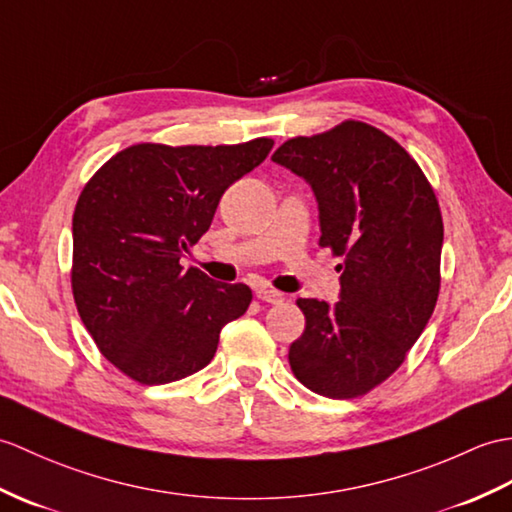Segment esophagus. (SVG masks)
<instances>
[{"label": "esophagus", "mask_w": 512, "mask_h": 512, "mask_svg": "<svg viewBox=\"0 0 512 512\" xmlns=\"http://www.w3.org/2000/svg\"><path fill=\"white\" fill-rule=\"evenodd\" d=\"M255 294H257L259 301H266V303H272V305H279L285 299V296L279 290L270 288V285H259V288L255 290Z\"/></svg>", "instance_id": "esophagus-1"}]
</instances>
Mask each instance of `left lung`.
I'll return each instance as SVG.
<instances>
[{
    "label": "left lung",
    "instance_id": "1",
    "mask_svg": "<svg viewBox=\"0 0 512 512\" xmlns=\"http://www.w3.org/2000/svg\"><path fill=\"white\" fill-rule=\"evenodd\" d=\"M272 161L312 185L318 244L344 257L336 305L296 301L305 331L288 353L292 373L329 399L366 395L403 364L436 307L443 218L434 189L395 139L355 120L288 139Z\"/></svg>",
    "mask_w": 512,
    "mask_h": 512
}]
</instances>
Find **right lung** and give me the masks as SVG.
<instances>
[{
    "label": "right lung",
    "mask_w": 512,
    "mask_h": 512,
    "mask_svg": "<svg viewBox=\"0 0 512 512\" xmlns=\"http://www.w3.org/2000/svg\"><path fill=\"white\" fill-rule=\"evenodd\" d=\"M275 141L235 146L137 144L106 161L74 211L71 290L100 353L139 384L205 368L220 331L253 301L244 283H216L181 257L211 227L222 194Z\"/></svg>",
    "instance_id": "1"
}]
</instances>
